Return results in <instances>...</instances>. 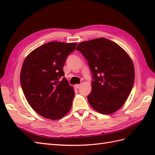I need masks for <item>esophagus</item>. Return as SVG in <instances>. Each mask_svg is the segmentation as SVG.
Instances as JSON below:
<instances>
[{
  "label": "esophagus",
  "mask_w": 155,
  "mask_h": 155,
  "mask_svg": "<svg viewBox=\"0 0 155 155\" xmlns=\"http://www.w3.org/2000/svg\"><path fill=\"white\" fill-rule=\"evenodd\" d=\"M81 84H75L74 85V87H75L76 88H79L81 87Z\"/></svg>",
  "instance_id": "esophagus-1"
}]
</instances>
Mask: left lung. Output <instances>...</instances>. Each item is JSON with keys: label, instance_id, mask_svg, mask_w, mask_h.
Returning a JSON list of instances; mask_svg holds the SVG:
<instances>
[{"label": "left lung", "instance_id": "8db88e82", "mask_svg": "<svg viewBox=\"0 0 155 155\" xmlns=\"http://www.w3.org/2000/svg\"><path fill=\"white\" fill-rule=\"evenodd\" d=\"M93 74L91 93L87 98L99 113L113 114L123 106L132 90L134 68L132 59L119 45L105 38L78 45Z\"/></svg>", "mask_w": 155, "mask_h": 155}]
</instances>
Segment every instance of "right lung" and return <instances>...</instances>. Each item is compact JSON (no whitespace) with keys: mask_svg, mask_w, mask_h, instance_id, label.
<instances>
[{"mask_svg":"<svg viewBox=\"0 0 155 155\" xmlns=\"http://www.w3.org/2000/svg\"><path fill=\"white\" fill-rule=\"evenodd\" d=\"M77 42H49L29 53L21 71V84L29 105L41 116L58 120L70 111L74 88L64 77L63 66Z\"/></svg>","mask_w":155,"mask_h":155,"instance_id":"obj_1","label":"right lung"}]
</instances>
